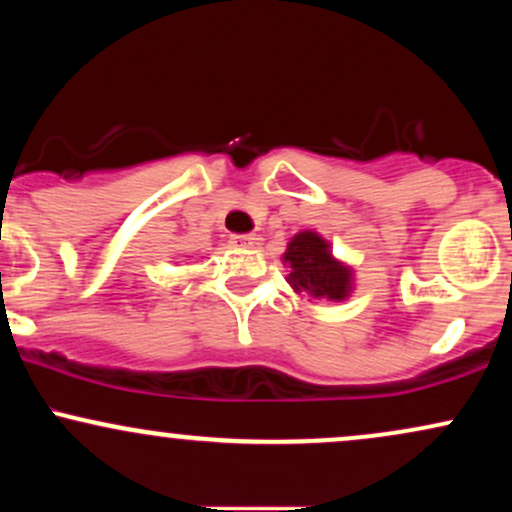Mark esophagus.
Instances as JSON below:
<instances>
[{"instance_id": "obj_1", "label": "esophagus", "mask_w": 512, "mask_h": 512, "mask_svg": "<svg viewBox=\"0 0 512 512\" xmlns=\"http://www.w3.org/2000/svg\"><path fill=\"white\" fill-rule=\"evenodd\" d=\"M231 243L236 245V248H250V245L257 243L255 236H233Z\"/></svg>"}]
</instances>
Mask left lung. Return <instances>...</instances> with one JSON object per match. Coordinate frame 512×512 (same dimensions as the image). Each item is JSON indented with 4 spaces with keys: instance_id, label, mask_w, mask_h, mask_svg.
Masks as SVG:
<instances>
[{
    "instance_id": "8db88e82",
    "label": "left lung",
    "mask_w": 512,
    "mask_h": 512,
    "mask_svg": "<svg viewBox=\"0 0 512 512\" xmlns=\"http://www.w3.org/2000/svg\"><path fill=\"white\" fill-rule=\"evenodd\" d=\"M289 267V286L310 301L342 303L354 293V267L334 257L330 240L317 231L296 233L281 255Z\"/></svg>"
}]
</instances>
